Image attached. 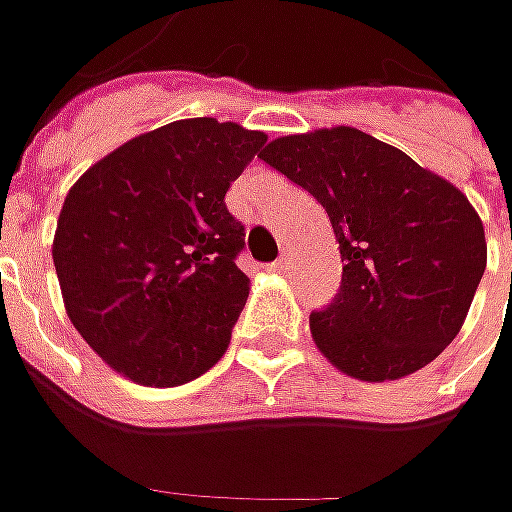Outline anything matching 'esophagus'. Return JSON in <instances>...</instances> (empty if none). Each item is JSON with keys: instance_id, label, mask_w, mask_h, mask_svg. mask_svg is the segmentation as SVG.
Segmentation results:
<instances>
[{"instance_id": "obj_1", "label": "esophagus", "mask_w": 512, "mask_h": 512, "mask_svg": "<svg viewBox=\"0 0 512 512\" xmlns=\"http://www.w3.org/2000/svg\"><path fill=\"white\" fill-rule=\"evenodd\" d=\"M287 267H290V256H287V253H282V256H279V259L270 265V270H273V273H285Z\"/></svg>"}]
</instances>
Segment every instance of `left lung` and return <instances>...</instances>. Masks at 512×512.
I'll use <instances>...</instances> for the list:
<instances>
[{
    "label": "left lung",
    "instance_id": "1",
    "mask_svg": "<svg viewBox=\"0 0 512 512\" xmlns=\"http://www.w3.org/2000/svg\"><path fill=\"white\" fill-rule=\"evenodd\" d=\"M259 156L325 207L339 242V296L310 313L327 362L362 382L433 362L462 330L487 267L482 219L462 190L344 125L273 139Z\"/></svg>",
    "mask_w": 512,
    "mask_h": 512
}]
</instances>
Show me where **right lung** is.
<instances>
[{"instance_id": "right-lung-1", "label": "right lung", "mask_w": 512, "mask_h": 512, "mask_svg": "<svg viewBox=\"0 0 512 512\" xmlns=\"http://www.w3.org/2000/svg\"><path fill=\"white\" fill-rule=\"evenodd\" d=\"M267 136L210 116L142 133L70 187L53 265L79 336L148 387L193 382L225 356L250 293L245 225L225 193Z\"/></svg>"}]
</instances>
